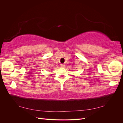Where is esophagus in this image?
I'll list each match as a JSON object with an SVG mask.
<instances>
[{
  "mask_svg": "<svg viewBox=\"0 0 123 123\" xmlns=\"http://www.w3.org/2000/svg\"><path fill=\"white\" fill-rule=\"evenodd\" d=\"M61 66L62 67H64L65 66V65L62 64H61Z\"/></svg>",
  "mask_w": 123,
  "mask_h": 123,
  "instance_id": "esophagus-1",
  "label": "esophagus"
}]
</instances>
